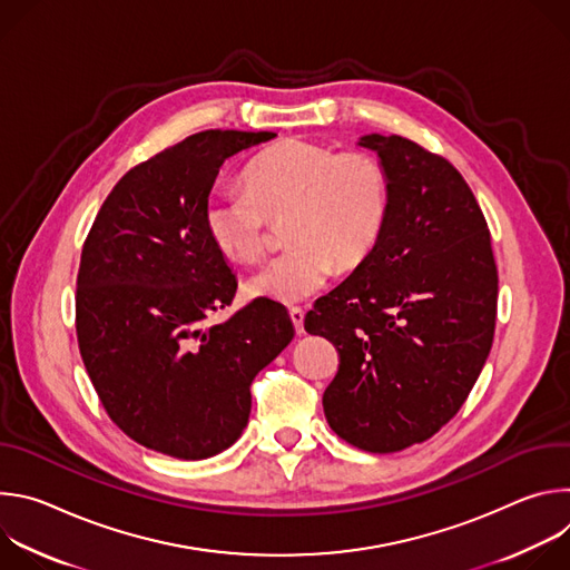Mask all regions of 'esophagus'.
<instances>
[{
	"mask_svg": "<svg viewBox=\"0 0 570 570\" xmlns=\"http://www.w3.org/2000/svg\"><path fill=\"white\" fill-rule=\"evenodd\" d=\"M288 315H291V322L295 324L297 330H302V322H304V311L299 306H291L288 308Z\"/></svg>",
	"mask_w": 570,
	"mask_h": 570,
	"instance_id": "1",
	"label": "esophagus"
}]
</instances>
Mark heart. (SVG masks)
Returning a JSON list of instances; mask_svg holds the SVG:
<instances>
[{
  "mask_svg": "<svg viewBox=\"0 0 570 570\" xmlns=\"http://www.w3.org/2000/svg\"><path fill=\"white\" fill-rule=\"evenodd\" d=\"M308 220L324 234H341L356 250L367 248L376 232V218L343 198L336 187H327L311 203Z\"/></svg>",
  "mask_w": 570,
  "mask_h": 570,
  "instance_id": "1",
  "label": "heart"
}]
</instances>
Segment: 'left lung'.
I'll return each mask as SVG.
<instances>
[{
	"mask_svg": "<svg viewBox=\"0 0 570 570\" xmlns=\"http://www.w3.org/2000/svg\"><path fill=\"white\" fill-rule=\"evenodd\" d=\"M255 144V132L203 130L159 150L115 185L80 253L76 336L104 409L137 444L183 460L240 438L253 379L273 343L293 338L273 299L187 332L234 299L207 198L223 161Z\"/></svg>",
	"mask_w": 570,
	"mask_h": 570,
	"instance_id": "left-lung-1",
	"label": "left lung"
}]
</instances>
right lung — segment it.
Segmentation results:
<instances>
[{
  "mask_svg": "<svg viewBox=\"0 0 570 570\" xmlns=\"http://www.w3.org/2000/svg\"><path fill=\"white\" fill-rule=\"evenodd\" d=\"M387 205L374 248L304 317L334 343L324 390L345 442L392 453L435 435L466 401L492 350L499 271L487 220L458 169L399 135H363Z\"/></svg>",
  "mask_w": 570,
  "mask_h": 570,
  "instance_id": "obj_1",
  "label": "right lung"
}]
</instances>
